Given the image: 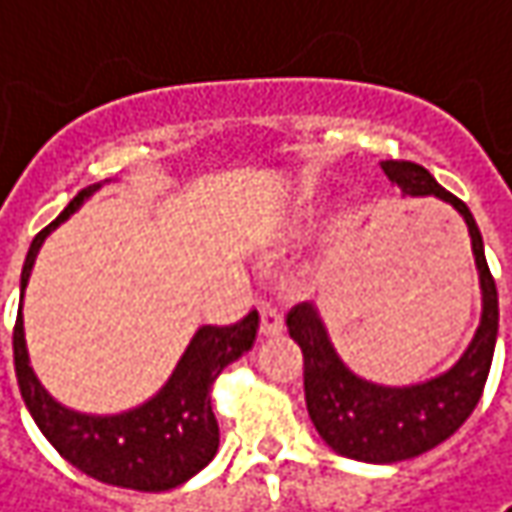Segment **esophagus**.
<instances>
[{"mask_svg": "<svg viewBox=\"0 0 512 512\" xmlns=\"http://www.w3.org/2000/svg\"><path fill=\"white\" fill-rule=\"evenodd\" d=\"M283 332V315L278 309H263L260 312V335L263 338H275Z\"/></svg>", "mask_w": 512, "mask_h": 512, "instance_id": "34e87169", "label": "esophagus"}]
</instances>
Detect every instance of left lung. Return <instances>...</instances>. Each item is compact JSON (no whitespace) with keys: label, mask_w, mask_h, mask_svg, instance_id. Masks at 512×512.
I'll list each match as a JSON object with an SVG mask.
<instances>
[{"label":"left lung","mask_w":512,"mask_h":512,"mask_svg":"<svg viewBox=\"0 0 512 512\" xmlns=\"http://www.w3.org/2000/svg\"><path fill=\"white\" fill-rule=\"evenodd\" d=\"M381 168L407 197H438L464 217L481 286V321L470 346L447 372L410 387H384L355 375L341 361L312 300L298 303L286 315L289 338L303 352L306 410L315 430L338 456L367 464L421 456L456 433L484 392L499 335V292L476 217L458 197L441 189L427 168L404 160H387Z\"/></svg>","instance_id":"8db88e82"}]
</instances>
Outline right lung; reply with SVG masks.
<instances>
[{
	"label": "right lung",
	"instance_id": "add662e5",
	"mask_svg": "<svg viewBox=\"0 0 512 512\" xmlns=\"http://www.w3.org/2000/svg\"><path fill=\"white\" fill-rule=\"evenodd\" d=\"M97 189L100 186L79 191L65 212L36 234L22 266V295L45 237ZM257 326V312H249L232 326H200L160 392L140 407L117 415L68 410L39 384L28 358L22 309L13 326V367L22 401L34 415L36 427L68 464L102 484L163 493L197 476L217 453L220 430L212 410V384L232 361L252 349Z\"/></svg>",
	"mask_w": 512,
	"mask_h": 512
}]
</instances>
